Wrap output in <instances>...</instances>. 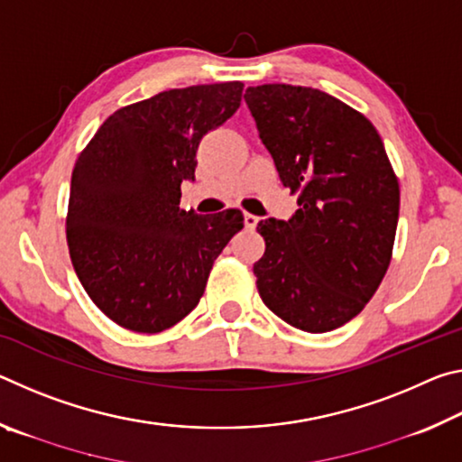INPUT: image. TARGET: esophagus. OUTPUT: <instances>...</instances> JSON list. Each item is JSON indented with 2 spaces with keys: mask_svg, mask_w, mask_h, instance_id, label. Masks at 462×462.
<instances>
[{
  "mask_svg": "<svg viewBox=\"0 0 462 462\" xmlns=\"http://www.w3.org/2000/svg\"><path fill=\"white\" fill-rule=\"evenodd\" d=\"M256 224H259V217L253 216V214H245V226L248 230H254Z\"/></svg>",
  "mask_w": 462,
  "mask_h": 462,
  "instance_id": "1",
  "label": "esophagus"
}]
</instances>
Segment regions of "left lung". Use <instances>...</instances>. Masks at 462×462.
<instances>
[{
  "mask_svg": "<svg viewBox=\"0 0 462 462\" xmlns=\"http://www.w3.org/2000/svg\"><path fill=\"white\" fill-rule=\"evenodd\" d=\"M246 106L281 183L297 193L289 220H263L256 287L273 314L322 334L358 316L385 277L400 183L373 124L311 88H248Z\"/></svg>",
  "mask_w": 462,
  "mask_h": 462,
  "instance_id": "left-lung-1",
  "label": "left lung"
}]
</instances>
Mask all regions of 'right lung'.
<instances>
[{
    "mask_svg": "<svg viewBox=\"0 0 462 462\" xmlns=\"http://www.w3.org/2000/svg\"><path fill=\"white\" fill-rule=\"evenodd\" d=\"M242 89L240 81L193 85L120 107L75 162L69 254L91 301L126 330L156 334L181 322L245 228L240 209L179 208L201 138L236 112Z\"/></svg>",
    "mask_w": 462,
    "mask_h": 462,
    "instance_id": "right-lung-1",
    "label": "right lung"
}]
</instances>
